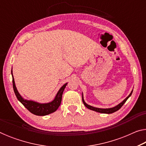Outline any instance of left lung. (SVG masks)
Instances as JSON below:
<instances>
[{"instance_id": "1", "label": "left lung", "mask_w": 146, "mask_h": 146, "mask_svg": "<svg viewBox=\"0 0 146 146\" xmlns=\"http://www.w3.org/2000/svg\"><path fill=\"white\" fill-rule=\"evenodd\" d=\"M133 93V90L131 91V92L130 93V94L129 95L127 96V97L125 98L124 100H123L122 102H120L119 104H118L117 106H115V107L113 108H106V109H104V108H95V107H93V106H91L90 105H88V104H86L84 100V97H83V94H82V102L84 103V104L85 105V106L87 108L90 109L91 110H93V111H95L96 112H98V113H106V114H111V113H113L115 111H117L118 110H120L121 108V107L124 104V103L126 102V100L129 98V97H131V94Z\"/></svg>"}]
</instances>
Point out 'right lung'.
Here are the masks:
<instances>
[{
    "instance_id": "1",
    "label": "right lung",
    "mask_w": 146,
    "mask_h": 146,
    "mask_svg": "<svg viewBox=\"0 0 146 146\" xmlns=\"http://www.w3.org/2000/svg\"><path fill=\"white\" fill-rule=\"evenodd\" d=\"M11 75H12V78H13V90H14L15 94L16 97L17 98V99L23 104L24 107H25L27 110H28L29 111H30L31 113L38 116H45L56 111V110H57L59 106H60L64 90V89H65L66 85L68 84V83H66L65 84H64L60 88V90H58V93H56V95L53 100L48 103L41 104V103L35 102V101H33V100H28L24 99V98L22 97L21 95H20V93H19V91L16 88L12 70H11Z\"/></svg>"
}]
</instances>
